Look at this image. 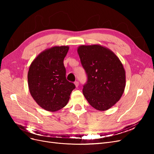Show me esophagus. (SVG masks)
Instances as JSON below:
<instances>
[{
	"instance_id": "1",
	"label": "esophagus",
	"mask_w": 154,
	"mask_h": 154,
	"mask_svg": "<svg viewBox=\"0 0 154 154\" xmlns=\"http://www.w3.org/2000/svg\"><path fill=\"white\" fill-rule=\"evenodd\" d=\"M74 84H75V86H76V87H78V85H79V82H78V81H76L75 82H74Z\"/></svg>"
}]
</instances>
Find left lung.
Masks as SVG:
<instances>
[{"mask_svg": "<svg viewBox=\"0 0 154 154\" xmlns=\"http://www.w3.org/2000/svg\"><path fill=\"white\" fill-rule=\"evenodd\" d=\"M77 51L87 76L83 95L96 110L109 109L120 100L125 91L123 64L112 51L100 45H82Z\"/></svg>", "mask_w": 154, "mask_h": 154, "instance_id": "left-lung-1", "label": "left lung"}]
</instances>
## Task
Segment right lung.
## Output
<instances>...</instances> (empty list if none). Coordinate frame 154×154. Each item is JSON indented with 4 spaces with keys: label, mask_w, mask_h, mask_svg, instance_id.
Listing matches in <instances>:
<instances>
[{
    "label": "right lung",
    "mask_w": 154,
    "mask_h": 154,
    "mask_svg": "<svg viewBox=\"0 0 154 154\" xmlns=\"http://www.w3.org/2000/svg\"><path fill=\"white\" fill-rule=\"evenodd\" d=\"M69 46H54L40 53L27 74L30 94L45 110L55 112L66 106L75 85L66 79L64 58Z\"/></svg>",
    "instance_id": "add662e5"
}]
</instances>
